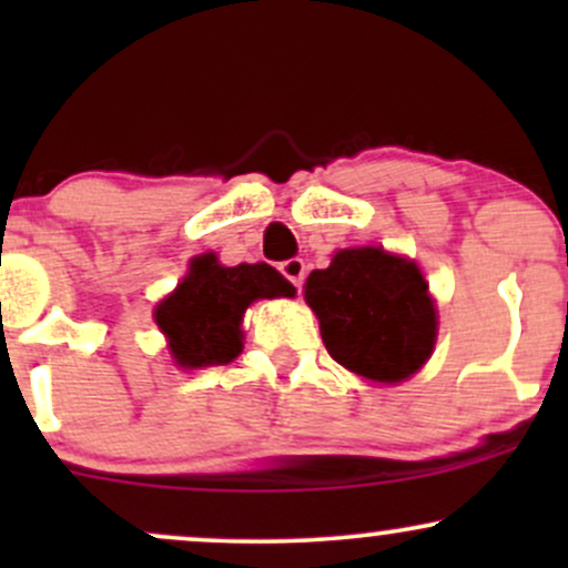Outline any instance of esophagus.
Listing matches in <instances>:
<instances>
[{
    "mask_svg": "<svg viewBox=\"0 0 568 568\" xmlns=\"http://www.w3.org/2000/svg\"><path fill=\"white\" fill-rule=\"evenodd\" d=\"M277 270H280V275H283L285 280H291V283L296 285V288H302V283H304V277H306L304 258H288V262L280 264Z\"/></svg>",
    "mask_w": 568,
    "mask_h": 568,
    "instance_id": "34e87169",
    "label": "esophagus"
}]
</instances>
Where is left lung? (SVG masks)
<instances>
[{"instance_id":"8db88e82","label":"left lung","mask_w":568,"mask_h":568,"mask_svg":"<svg viewBox=\"0 0 568 568\" xmlns=\"http://www.w3.org/2000/svg\"><path fill=\"white\" fill-rule=\"evenodd\" d=\"M306 304L328 355L357 376L408 379L433 352L438 317L416 264L382 247L338 251L306 277Z\"/></svg>"}]
</instances>
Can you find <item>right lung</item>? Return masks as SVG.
<instances>
[{
	"instance_id": "1",
	"label": "right lung",
	"mask_w": 568,
	"mask_h": 568,
	"mask_svg": "<svg viewBox=\"0 0 568 568\" xmlns=\"http://www.w3.org/2000/svg\"><path fill=\"white\" fill-rule=\"evenodd\" d=\"M293 296V285L270 264L221 266L213 253L192 258L189 275L154 312L184 368L221 366L243 349L240 321L256 298Z\"/></svg>"
}]
</instances>
